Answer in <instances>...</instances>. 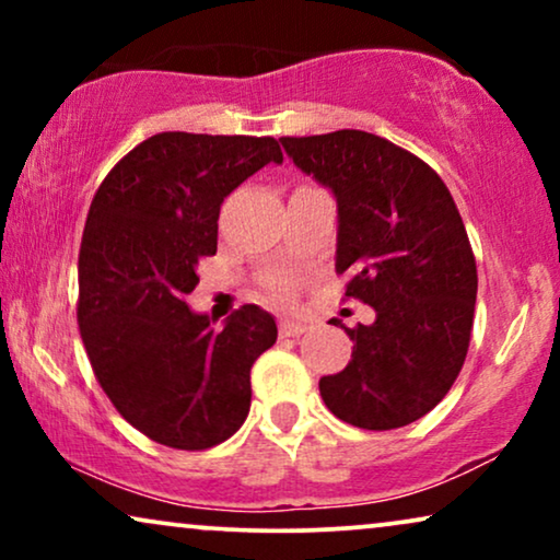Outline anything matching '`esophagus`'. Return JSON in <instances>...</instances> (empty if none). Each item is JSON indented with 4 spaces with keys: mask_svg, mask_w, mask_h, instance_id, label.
<instances>
[{
    "mask_svg": "<svg viewBox=\"0 0 560 560\" xmlns=\"http://www.w3.org/2000/svg\"><path fill=\"white\" fill-rule=\"evenodd\" d=\"M305 331H308V324H301V320H280L282 336H301Z\"/></svg>",
    "mask_w": 560,
    "mask_h": 560,
    "instance_id": "34e87169",
    "label": "esophagus"
}]
</instances>
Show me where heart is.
Instances as JSON below:
<instances>
[{
    "label": "heart",
    "instance_id": "1",
    "mask_svg": "<svg viewBox=\"0 0 560 560\" xmlns=\"http://www.w3.org/2000/svg\"><path fill=\"white\" fill-rule=\"evenodd\" d=\"M293 288H295V280L288 278V275H275V278L267 282V290H270V295L278 298V301L293 293Z\"/></svg>",
    "mask_w": 560,
    "mask_h": 560
}]
</instances>
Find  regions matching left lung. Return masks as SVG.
<instances>
[{
    "label": "left lung",
    "mask_w": 560,
    "mask_h": 560,
    "mask_svg": "<svg viewBox=\"0 0 560 560\" xmlns=\"http://www.w3.org/2000/svg\"><path fill=\"white\" fill-rule=\"evenodd\" d=\"M280 142L334 194L343 295L377 313L370 326H341L351 362L320 377V397L366 431L408 425L446 397L469 351L477 262L462 213L439 173L385 137L339 129Z\"/></svg>",
    "instance_id": "obj_1"
}]
</instances>
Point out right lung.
<instances>
[{
  "label": "right lung",
  "mask_w": 560,
  "mask_h": 560,
  "mask_svg": "<svg viewBox=\"0 0 560 560\" xmlns=\"http://www.w3.org/2000/svg\"><path fill=\"white\" fill-rule=\"evenodd\" d=\"M267 163H282L272 137L160 132L91 201L79 252L83 347L119 416L163 446L203 451L240 431L252 364L278 339L259 305L213 328L186 303L198 262L217 255L221 203Z\"/></svg>",
  "instance_id": "right-lung-1"
}]
</instances>
